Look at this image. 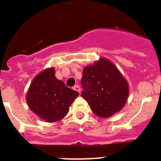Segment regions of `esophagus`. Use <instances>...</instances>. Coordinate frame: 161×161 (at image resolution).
Returning a JSON list of instances; mask_svg holds the SVG:
<instances>
[{"instance_id": "1", "label": "esophagus", "mask_w": 161, "mask_h": 161, "mask_svg": "<svg viewBox=\"0 0 161 161\" xmlns=\"http://www.w3.org/2000/svg\"><path fill=\"white\" fill-rule=\"evenodd\" d=\"M73 89L74 90H76V92H78V93H80V88L79 85H75L73 87Z\"/></svg>"}]
</instances>
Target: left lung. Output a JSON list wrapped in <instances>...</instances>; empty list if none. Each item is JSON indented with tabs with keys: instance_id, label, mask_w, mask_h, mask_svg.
Returning <instances> with one entry per match:
<instances>
[{
	"instance_id": "obj_1",
	"label": "left lung",
	"mask_w": 161,
	"mask_h": 161,
	"mask_svg": "<svg viewBox=\"0 0 161 161\" xmlns=\"http://www.w3.org/2000/svg\"><path fill=\"white\" fill-rule=\"evenodd\" d=\"M81 85V96L98 117H110L120 111L127 101L128 82L106 58L84 68Z\"/></svg>"
}]
</instances>
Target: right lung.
I'll list each match as a JSON object with an SVG mask.
<instances>
[{
  "instance_id": "obj_1",
  "label": "right lung",
  "mask_w": 161,
  "mask_h": 161,
  "mask_svg": "<svg viewBox=\"0 0 161 161\" xmlns=\"http://www.w3.org/2000/svg\"><path fill=\"white\" fill-rule=\"evenodd\" d=\"M79 93L55 76L53 67L38 73L31 83L26 102L40 119L55 123L64 119Z\"/></svg>"
}]
</instances>
